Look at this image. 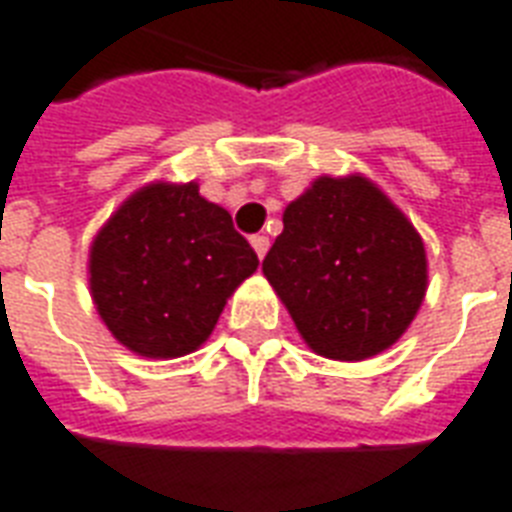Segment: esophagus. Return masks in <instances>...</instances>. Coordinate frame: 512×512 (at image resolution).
<instances>
[{"label":"esophagus","mask_w":512,"mask_h":512,"mask_svg":"<svg viewBox=\"0 0 512 512\" xmlns=\"http://www.w3.org/2000/svg\"><path fill=\"white\" fill-rule=\"evenodd\" d=\"M252 247H255V252H257V257H260V260H263L265 257V252H268V247H271V241H268V236H263V233H257V236H252Z\"/></svg>","instance_id":"esophagus-1"}]
</instances>
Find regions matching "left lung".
<instances>
[{
	"label": "left lung",
	"instance_id": "8db88e82",
	"mask_svg": "<svg viewBox=\"0 0 512 512\" xmlns=\"http://www.w3.org/2000/svg\"><path fill=\"white\" fill-rule=\"evenodd\" d=\"M265 279L319 356L361 361L420 311L428 265L412 223L364 177H319L284 209Z\"/></svg>",
	"mask_w": 512,
	"mask_h": 512
}]
</instances>
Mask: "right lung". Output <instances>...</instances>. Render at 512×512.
<instances>
[{
  "mask_svg": "<svg viewBox=\"0 0 512 512\" xmlns=\"http://www.w3.org/2000/svg\"><path fill=\"white\" fill-rule=\"evenodd\" d=\"M231 215L199 185H148L124 201L90 252V289L111 335L148 358L191 353L257 268Z\"/></svg>",
  "mask_w": 512,
  "mask_h": 512,
  "instance_id": "right-lung-1",
  "label": "right lung"
}]
</instances>
